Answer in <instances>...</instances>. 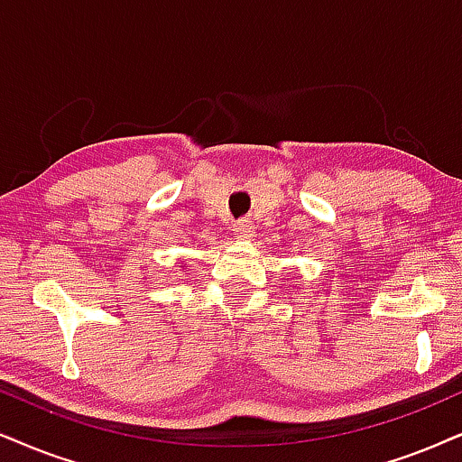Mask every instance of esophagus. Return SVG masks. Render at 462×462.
I'll return each instance as SVG.
<instances>
[{
    "mask_svg": "<svg viewBox=\"0 0 462 462\" xmlns=\"http://www.w3.org/2000/svg\"><path fill=\"white\" fill-rule=\"evenodd\" d=\"M235 232H236L238 238H251V236H254V226H251L247 219H241L235 226Z\"/></svg>",
    "mask_w": 462,
    "mask_h": 462,
    "instance_id": "esophagus-1",
    "label": "esophagus"
}]
</instances>
